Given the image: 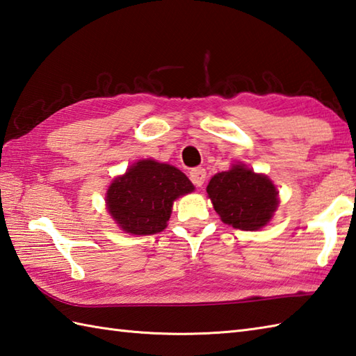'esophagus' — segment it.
<instances>
[{"instance_id": "1", "label": "esophagus", "mask_w": 356, "mask_h": 356, "mask_svg": "<svg viewBox=\"0 0 356 356\" xmlns=\"http://www.w3.org/2000/svg\"><path fill=\"white\" fill-rule=\"evenodd\" d=\"M190 179L195 186H202L203 184H205L207 171L203 168H194V170L190 171Z\"/></svg>"}]
</instances>
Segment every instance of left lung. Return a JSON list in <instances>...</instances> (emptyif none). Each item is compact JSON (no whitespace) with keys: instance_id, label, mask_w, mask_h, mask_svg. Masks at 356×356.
<instances>
[{"instance_id":"8db88e82","label":"left lung","mask_w":356,"mask_h":356,"mask_svg":"<svg viewBox=\"0 0 356 356\" xmlns=\"http://www.w3.org/2000/svg\"><path fill=\"white\" fill-rule=\"evenodd\" d=\"M207 193L222 222L236 229L263 228L278 207V191L272 180L246 168L243 163L217 172L209 180Z\"/></svg>"}]
</instances>
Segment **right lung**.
Returning <instances> with one entry per match:
<instances>
[{"mask_svg":"<svg viewBox=\"0 0 356 356\" xmlns=\"http://www.w3.org/2000/svg\"><path fill=\"white\" fill-rule=\"evenodd\" d=\"M193 191L191 180L176 166L145 159L113 180L105 202L120 229L151 236L166 228L174 200Z\"/></svg>","mask_w":356,"mask_h":356,"instance_id":"add662e5","label":"right lung"}]
</instances>
